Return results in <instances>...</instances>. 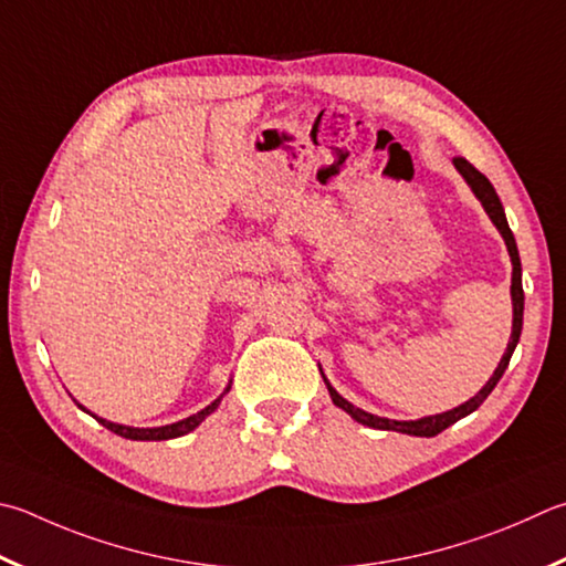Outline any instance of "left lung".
<instances>
[{"mask_svg": "<svg viewBox=\"0 0 566 566\" xmlns=\"http://www.w3.org/2000/svg\"><path fill=\"white\" fill-rule=\"evenodd\" d=\"M455 168L460 170V176L468 180V185L472 188V192L478 195V200L482 202V208H485V212L490 214V220L495 222V228L500 230L502 238H505V244H507V252L512 256V310H515V316H512V336H510V344H507V352L505 356H502V361L497 364L495 374H492L490 381L482 386V390L478 396H472L468 403H462L453 410H448V413H440V416H428V418H420V420H390V418H378L374 413H366V410L356 408L348 403L346 398H342L336 394V390L328 386L326 381V388L328 394H332V400L334 406L344 408L348 416H352L354 420H358V423H364L368 428H378V430H396V433H408V436H420V438H433L438 433H443V430L448 426L458 423L460 418L470 416L472 410H478L482 406V400H485L492 388L497 386V381L502 378V374H505V368L510 364L512 358V352H515V346L520 342V334H522V312H525V292H522V264H520V252H517V242H515V234H512L510 224H507V218H505V210H502V202L497 198L495 188H492V182L482 176V172L472 166V163H468L465 158H453Z\"/></svg>", "mask_w": 566, "mask_h": 566, "instance_id": "1", "label": "left lung"}]
</instances>
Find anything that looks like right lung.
<instances>
[{"mask_svg": "<svg viewBox=\"0 0 566 566\" xmlns=\"http://www.w3.org/2000/svg\"><path fill=\"white\" fill-rule=\"evenodd\" d=\"M228 390H230V386H228ZM220 406V398L218 400H212V403L208 406V408H202L200 413H195V416H190V418H185V420H178V423H170V426H163V428H130V426H118V423H111V420H104V418H98V416H94L101 426H106L108 430H113V433L116 436H123V438H130V440H170V438H180V436H185V433H190V430H195L198 428L202 420H205V416H210L214 408ZM78 408H84V406H78ZM86 410V408H84ZM88 413V410H86Z\"/></svg>", "mask_w": 566, "mask_h": 566, "instance_id": "add662e5", "label": "right lung"}]
</instances>
